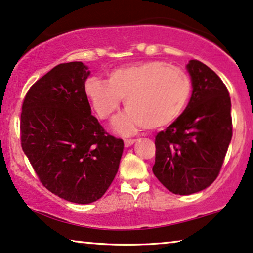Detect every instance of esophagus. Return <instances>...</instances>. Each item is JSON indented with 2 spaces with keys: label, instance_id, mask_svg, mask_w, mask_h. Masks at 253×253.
I'll use <instances>...</instances> for the list:
<instances>
[{
  "label": "esophagus",
  "instance_id": "34e87169",
  "mask_svg": "<svg viewBox=\"0 0 253 253\" xmlns=\"http://www.w3.org/2000/svg\"><path fill=\"white\" fill-rule=\"evenodd\" d=\"M135 142H136L135 139H125V140H124L125 147H130L133 143H135Z\"/></svg>",
  "mask_w": 253,
  "mask_h": 253
}]
</instances>
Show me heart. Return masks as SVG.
<instances>
[{
  "mask_svg": "<svg viewBox=\"0 0 253 253\" xmlns=\"http://www.w3.org/2000/svg\"><path fill=\"white\" fill-rule=\"evenodd\" d=\"M191 91L188 74L162 61L118 67L106 74V82L90 77L84 84L86 98L102 120L111 119L124 99L127 109L114 123L121 133L169 126L184 112Z\"/></svg>",
  "mask_w": 253,
  "mask_h": 253,
  "instance_id": "1",
  "label": "heart"
}]
</instances>
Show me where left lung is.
<instances>
[{
	"label": "left lung",
	"mask_w": 253,
	"mask_h": 253,
	"mask_svg": "<svg viewBox=\"0 0 253 253\" xmlns=\"http://www.w3.org/2000/svg\"><path fill=\"white\" fill-rule=\"evenodd\" d=\"M192 96L181 116L155 137L153 172L174 194L203 191L216 179L232 137L227 86L210 67L191 60Z\"/></svg>",
	"instance_id": "8db88e82"
}]
</instances>
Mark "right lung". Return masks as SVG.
<instances>
[{
	"label": "right lung",
	"instance_id": "obj_1",
	"mask_svg": "<svg viewBox=\"0 0 253 253\" xmlns=\"http://www.w3.org/2000/svg\"><path fill=\"white\" fill-rule=\"evenodd\" d=\"M81 61L61 63L26 93L21 113L23 151L47 190L67 201L100 199L118 172L124 141L91 114Z\"/></svg>",
	"mask_w": 253,
	"mask_h": 253
}]
</instances>
